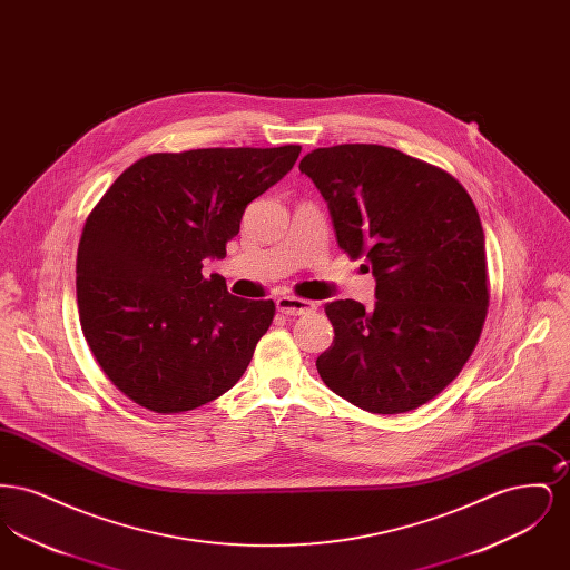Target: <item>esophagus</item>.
Listing matches in <instances>:
<instances>
[{
	"label": "esophagus",
	"mask_w": 570,
	"mask_h": 570,
	"mask_svg": "<svg viewBox=\"0 0 570 570\" xmlns=\"http://www.w3.org/2000/svg\"><path fill=\"white\" fill-rule=\"evenodd\" d=\"M277 309L286 316H305V314H312L316 312V303L314 301H305V298L297 297H277L275 301Z\"/></svg>",
	"instance_id": "34e87169"
}]
</instances>
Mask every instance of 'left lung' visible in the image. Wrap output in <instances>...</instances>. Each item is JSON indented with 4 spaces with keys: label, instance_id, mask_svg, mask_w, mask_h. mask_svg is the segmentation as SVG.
<instances>
[{
    "label": "left lung",
    "instance_id": "left-lung-1",
    "mask_svg": "<svg viewBox=\"0 0 570 570\" xmlns=\"http://www.w3.org/2000/svg\"><path fill=\"white\" fill-rule=\"evenodd\" d=\"M298 170L323 194L340 247L376 277L374 309L326 303L335 337L316 358L321 379L374 414L428 404L458 379L488 316L485 235L470 194L382 145L321 147Z\"/></svg>",
    "mask_w": 570,
    "mask_h": 570
}]
</instances>
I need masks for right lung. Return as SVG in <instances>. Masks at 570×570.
Listing matches in <instances>:
<instances>
[{"label": "right lung", "mask_w": 570, "mask_h": 570, "mask_svg": "<svg viewBox=\"0 0 570 570\" xmlns=\"http://www.w3.org/2000/svg\"><path fill=\"white\" fill-rule=\"evenodd\" d=\"M298 154V145L151 154L91 209L77 254L82 335L138 406L186 412L244 376L275 305L235 297L200 269L205 258L226 256L245 207Z\"/></svg>", "instance_id": "right-lung-1"}]
</instances>
